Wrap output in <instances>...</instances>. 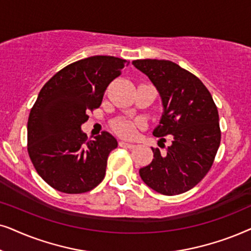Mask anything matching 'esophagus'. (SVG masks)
<instances>
[{
    "label": "esophagus",
    "instance_id": "obj_1",
    "mask_svg": "<svg viewBox=\"0 0 251 251\" xmlns=\"http://www.w3.org/2000/svg\"><path fill=\"white\" fill-rule=\"evenodd\" d=\"M119 147H122V148H127V149H132V148H134L135 145H132V143H127V142L120 141V142H119Z\"/></svg>",
    "mask_w": 251,
    "mask_h": 251
}]
</instances>
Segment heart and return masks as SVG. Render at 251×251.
Returning <instances> with one entry per match:
<instances>
[{"label": "heart", "instance_id": "heart-1", "mask_svg": "<svg viewBox=\"0 0 251 251\" xmlns=\"http://www.w3.org/2000/svg\"><path fill=\"white\" fill-rule=\"evenodd\" d=\"M143 127L141 120H128L119 119L112 124V129L117 135L124 139H134L138 135V129Z\"/></svg>", "mask_w": 251, "mask_h": 251}]
</instances>
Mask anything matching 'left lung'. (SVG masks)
<instances>
[{"label": "left lung", "mask_w": 251, "mask_h": 251, "mask_svg": "<svg viewBox=\"0 0 251 251\" xmlns=\"http://www.w3.org/2000/svg\"><path fill=\"white\" fill-rule=\"evenodd\" d=\"M132 64L148 75L162 98L164 112L152 134L172 140L165 155L151 148L152 162L140 169V176L157 193L179 195L211 169L222 138L218 110L201 80L176 63L138 59Z\"/></svg>", "instance_id": "left-lung-1"}]
</instances>
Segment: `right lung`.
<instances>
[{
    "label": "right lung",
    "mask_w": 251,
    "mask_h": 251,
    "mask_svg": "<svg viewBox=\"0 0 251 251\" xmlns=\"http://www.w3.org/2000/svg\"><path fill=\"white\" fill-rule=\"evenodd\" d=\"M126 59L92 56L65 66L46 82L27 122V151L39 176L53 189L81 194L105 176L118 142L103 131L88 140L81 125L100 108L109 83L122 75Z\"/></svg>",
    "instance_id": "1"
}]
</instances>
